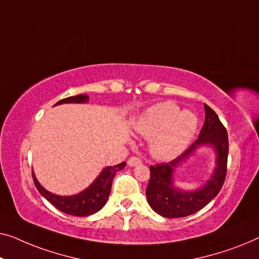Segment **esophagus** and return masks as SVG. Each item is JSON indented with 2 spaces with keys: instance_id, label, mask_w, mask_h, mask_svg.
I'll return each instance as SVG.
<instances>
[{
  "instance_id": "34e87169",
  "label": "esophagus",
  "mask_w": 259,
  "mask_h": 259,
  "mask_svg": "<svg viewBox=\"0 0 259 259\" xmlns=\"http://www.w3.org/2000/svg\"><path fill=\"white\" fill-rule=\"evenodd\" d=\"M142 163V161L138 157H130L128 159V165L129 166H136V165H140Z\"/></svg>"
}]
</instances>
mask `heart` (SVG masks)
<instances>
[{
  "label": "heart",
  "instance_id": "b5f03b06",
  "mask_svg": "<svg viewBox=\"0 0 259 259\" xmlns=\"http://www.w3.org/2000/svg\"><path fill=\"white\" fill-rule=\"evenodd\" d=\"M198 121L190 110H180L172 102H161L148 108L135 122V131L150 138L152 157L169 161L181 155L197 131Z\"/></svg>",
  "mask_w": 259,
  "mask_h": 259
}]
</instances>
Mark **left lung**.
Listing matches in <instances>:
<instances>
[{
	"mask_svg": "<svg viewBox=\"0 0 259 259\" xmlns=\"http://www.w3.org/2000/svg\"><path fill=\"white\" fill-rule=\"evenodd\" d=\"M205 121L195 143L184 154L167 164L150 166L147 199L151 209L166 218H180L197 212L213 199L223 187L229 154L228 133L216 112L204 104ZM201 147H210L215 154V165L208 180L189 191L178 187L174 181L178 167L186 162Z\"/></svg>",
	"mask_w": 259,
	"mask_h": 259,
	"instance_id": "8db88e82",
	"label": "left lung"
}]
</instances>
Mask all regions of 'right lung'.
<instances>
[{
    "label": "right lung",
    "instance_id": "add662e5",
    "mask_svg": "<svg viewBox=\"0 0 259 259\" xmlns=\"http://www.w3.org/2000/svg\"><path fill=\"white\" fill-rule=\"evenodd\" d=\"M89 96L88 95H77V96H71L64 100L57 102L55 105L65 104V103H88ZM54 105V107H55ZM126 163L122 162L114 166H105L101 171L100 175L95 178L94 182L89 187H87L84 190L79 191L78 194L70 196H61L56 195L54 192H50L43 188L41 183L37 181L35 176V172L32 171V180L37 188L39 194L45 197L47 201H49L54 206L57 207L62 212L71 214V216L84 217L90 214L96 213L107 203L109 195L111 191L112 180L117 171H121L125 166Z\"/></svg>",
    "mask_w": 259,
    "mask_h": 259
}]
</instances>
